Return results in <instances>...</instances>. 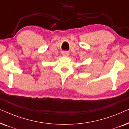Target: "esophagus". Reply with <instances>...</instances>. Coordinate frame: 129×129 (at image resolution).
<instances>
[{
    "label": "esophagus",
    "instance_id": "esophagus-1",
    "mask_svg": "<svg viewBox=\"0 0 129 129\" xmlns=\"http://www.w3.org/2000/svg\"><path fill=\"white\" fill-rule=\"evenodd\" d=\"M62 56H65V57H68V56H69V52H64L62 53Z\"/></svg>",
    "mask_w": 129,
    "mask_h": 129
}]
</instances>
